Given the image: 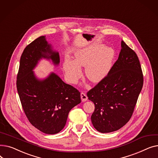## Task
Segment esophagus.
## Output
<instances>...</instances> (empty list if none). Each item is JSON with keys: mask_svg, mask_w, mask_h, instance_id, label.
I'll use <instances>...</instances> for the list:
<instances>
[{"mask_svg": "<svg viewBox=\"0 0 158 158\" xmlns=\"http://www.w3.org/2000/svg\"><path fill=\"white\" fill-rule=\"evenodd\" d=\"M81 100L82 102H85L86 101L88 100V97L86 95V94L84 92L81 93Z\"/></svg>", "mask_w": 158, "mask_h": 158, "instance_id": "obj_1", "label": "esophagus"}]
</instances>
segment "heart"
Listing matches in <instances>:
<instances>
[{"instance_id": "b5f03b06", "label": "heart", "mask_w": 158, "mask_h": 158, "mask_svg": "<svg viewBox=\"0 0 158 158\" xmlns=\"http://www.w3.org/2000/svg\"><path fill=\"white\" fill-rule=\"evenodd\" d=\"M114 57V50L108 47L94 45L75 53V60H66L63 70L66 78L76 83L81 76L80 66H86L85 75L92 82H98L109 73Z\"/></svg>"}]
</instances>
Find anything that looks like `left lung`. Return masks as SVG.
Segmentation results:
<instances>
[{"mask_svg":"<svg viewBox=\"0 0 158 158\" xmlns=\"http://www.w3.org/2000/svg\"><path fill=\"white\" fill-rule=\"evenodd\" d=\"M121 47L109 73L87 93L95 105L91 120L102 133L117 131L129 122L143 85L137 54L123 41Z\"/></svg>","mask_w":158,"mask_h":158,"instance_id":"obj_1","label":"left lung"}]
</instances>
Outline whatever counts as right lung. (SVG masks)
<instances>
[{
  "mask_svg": "<svg viewBox=\"0 0 158 158\" xmlns=\"http://www.w3.org/2000/svg\"><path fill=\"white\" fill-rule=\"evenodd\" d=\"M41 57L51 58L55 64L60 62L59 54L52 51L44 36L23 50L16 88L29 122L44 133L54 135L64 128L70 111L81 102V94L54 73L44 81L36 79L32 69Z\"/></svg>",
  "mask_w": 158,
  "mask_h": 158,
  "instance_id": "1",
  "label": "right lung"
}]
</instances>
